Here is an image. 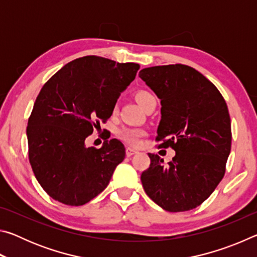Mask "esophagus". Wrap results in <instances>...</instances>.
I'll return each mask as SVG.
<instances>
[{"label": "esophagus", "instance_id": "obj_1", "mask_svg": "<svg viewBox=\"0 0 257 257\" xmlns=\"http://www.w3.org/2000/svg\"><path fill=\"white\" fill-rule=\"evenodd\" d=\"M137 153H138V151L135 149H132V147H127V149H125V155L127 156H132V155L137 154Z\"/></svg>", "mask_w": 257, "mask_h": 257}]
</instances>
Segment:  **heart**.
<instances>
[{"instance_id": "obj_1", "label": "heart", "mask_w": 257, "mask_h": 257, "mask_svg": "<svg viewBox=\"0 0 257 257\" xmlns=\"http://www.w3.org/2000/svg\"><path fill=\"white\" fill-rule=\"evenodd\" d=\"M136 99L137 102L141 104L142 107H144L147 103L152 99H155L154 95L151 94L147 90H141L136 94ZM145 133L141 129L137 128H121L118 132L119 138L122 139L125 143H128L130 145H138L139 142H141V138L144 136Z\"/></svg>"}]
</instances>
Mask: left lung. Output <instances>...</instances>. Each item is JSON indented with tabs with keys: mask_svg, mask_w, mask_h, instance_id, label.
Masks as SVG:
<instances>
[{
	"mask_svg": "<svg viewBox=\"0 0 257 257\" xmlns=\"http://www.w3.org/2000/svg\"><path fill=\"white\" fill-rule=\"evenodd\" d=\"M139 77L161 101L160 147L176 155L168 164L149 154L142 173L145 193L168 212L197 207L222 179L231 150V121L216 87L194 68L169 64L145 68Z\"/></svg>",
	"mask_w": 257,
	"mask_h": 257,
	"instance_id": "1",
	"label": "left lung"
}]
</instances>
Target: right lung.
Instances as JSON below:
<instances>
[{
  "label": "right lung",
  "mask_w": 257,
  "mask_h": 257,
  "mask_svg": "<svg viewBox=\"0 0 257 257\" xmlns=\"http://www.w3.org/2000/svg\"><path fill=\"white\" fill-rule=\"evenodd\" d=\"M138 69L137 63L89 55L67 63L43 86L28 120L29 162L55 201L84 205L106 188L124 146L111 139L97 150L85 141L99 120L112 115Z\"/></svg>",
  "instance_id": "obj_1"
}]
</instances>
